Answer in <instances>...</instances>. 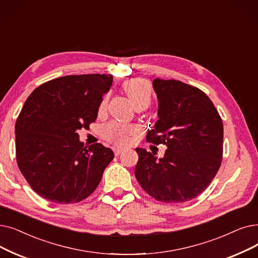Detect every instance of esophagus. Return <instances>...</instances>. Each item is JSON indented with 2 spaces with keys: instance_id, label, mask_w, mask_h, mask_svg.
I'll list each match as a JSON object with an SVG mask.
<instances>
[{
  "instance_id": "esophagus-1",
  "label": "esophagus",
  "mask_w": 258,
  "mask_h": 258,
  "mask_svg": "<svg viewBox=\"0 0 258 258\" xmlns=\"http://www.w3.org/2000/svg\"><path fill=\"white\" fill-rule=\"evenodd\" d=\"M123 151V149L122 148H118V147H116V148H114V154L116 155V156H118V155H120V153Z\"/></svg>"
}]
</instances>
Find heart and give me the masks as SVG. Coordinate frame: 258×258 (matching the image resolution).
I'll list each match as a JSON object with an SVG mask.
<instances>
[{
    "instance_id": "obj_1",
    "label": "heart",
    "mask_w": 258,
    "mask_h": 258,
    "mask_svg": "<svg viewBox=\"0 0 258 258\" xmlns=\"http://www.w3.org/2000/svg\"><path fill=\"white\" fill-rule=\"evenodd\" d=\"M123 89L130 98L132 104L137 107H148L152 98V88L148 80L143 78H134L123 83ZM108 95L106 94L99 104L98 111L102 114L105 111L108 103ZM103 137L115 144H125L134 134V128L130 125L120 124L117 122H110L102 130Z\"/></svg>"
}]
</instances>
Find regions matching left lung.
Listing matches in <instances>:
<instances>
[{"mask_svg": "<svg viewBox=\"0 0 258 258\" xmlns=\"http://www.w3.org/2000/svg\"><path fill=\"white\" fill-rule=\"evenodd\" d=\"M153 86L158 117L147 141L167 148L163 158L136 149L135 176L156 200L185 203L203 193L217 174L222 159V120L211 99L181 81L157 78Z\"/></svg>", "mask_w": 258, "mask_h": 258, "instance_id": "8db88e82", "label": "left lung"}]
</instances>
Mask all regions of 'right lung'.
Returning a JSON list of instances; mask_svg holds the SVG:
<instances>
[{
  "mask_svg": "<svg viewBox=\"0 0 258 258\" xmlns=\"http://www.w3.org/2000/svg\"><path fill=\"white\" fill-rule=\"evenodd\" d=\"M113 82L111 75H74L43 83L26 99L16 122V157L30 187L55 204L87 198L114 153L84 147L77 131L89 128Z\"/></svg>",
  "mask_w": 258,
  "mask_h": 258,
  "instance_id": "add662e5",
  "label": "right lung"
}]
</instances>
